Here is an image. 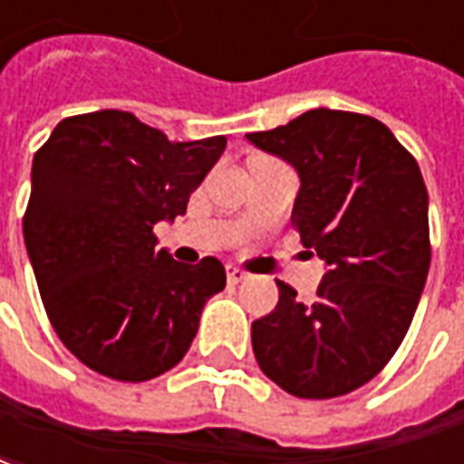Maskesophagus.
Listing matches in <instances>:
<instances>
[{"label":"esophagus","instance_id":"esophagus-1","mask_svg":"<svg viewBox=\"0 0 464 464\" xmlns=\"http://www.w3.org/2000/svg\"><path fill=\"white\" fill-rule=\"evenodd\" d=\"M247 279V272L245 269L235 267V265H227V282L229 285H239V282H245Z\"/></svg>","mask_w":464,"mask_h":464}]
</instances>
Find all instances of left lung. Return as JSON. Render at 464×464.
<instances>
[{
	"label": "left lung",
	"mask_w": 464,
	"mask_h": 464,
	"mask_svg": "<svg viewBox=\"0 0 464 464\" xmlns=\"http://www.w3.org/2000/svg\"><path fill=\"white\" fill-rule=\"evenodd\" d=\"M247 140L297 169L292 225L327 265L312 302L277 282V307L252 322L259 370L295 397L347 395L397 353L425 287L420 167L382 121L354 111L320 107Z\"/></svg>",
	"instance_id": "left-lung-1"
}]
</instances>
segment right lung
Returning a JSON list of instances; mask_svg holds the SVG:
<instances>
[{"instance_id":"right-lung-1","label":"right lung","mask_w":464,"mask_h":464,"mask_svg":"<svg viewBox=\"0 0 464 464\" xmlns=\"http://www.w3.org/2000/svg\"><path fill=\"white\" fill-rule=\"evenodd\" d=\"M227 140L169 142L130 111L67 117L32 162L24 245L52 327L94 372L144 382L189 350L207 300L225 290L217 257L182 265L154 225L185 215Z\"/></svg>"}]
</instances>
